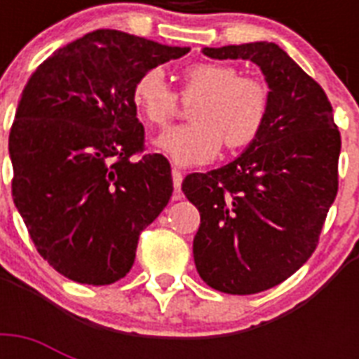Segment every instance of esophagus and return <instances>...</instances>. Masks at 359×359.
I'll return each mask as SVG.
<instances>
[{
  "instance_id": "obj_1",
  "label": "esophagus",
  "mask_w": 359,
  "mask_h": 359,
  "mask_svg": "<svg viewBox=\"0 0 359 359\" xmlns=\"http://www.w3.org/2000/svg\"><path fill=\"white\" fill-rule=\"evenodd\" d=\"M171 177H173V199L175 201H179L180 197H182V191H180V184H182V173H180L179 169H173L171 171Z\"/></svg>"
}]
</instances>
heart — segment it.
Wrapping results in <instances>:
<instances>
[{
  "mask_svg": "<svg viewBox=\"0 0 359 359\" xmlns=\"http://www.w3.org/2000/svg\"><path fill=\"white\" fill-rule=\"evenodd\" d=\"M182 100H194V123L165 130L156 145L179 165H201L222 147L242 151L259 137L270 111V89L255 76H240L225 63H196L182 72ZM132 100L143 119L165 126L179 114V95L162 69H149L135 80Z\"/></svg>",
  "mask_w": 359,
  "mask_h": 359,
  "instance_id": "obj_1",
  "label": "heart"
}]
</instances>
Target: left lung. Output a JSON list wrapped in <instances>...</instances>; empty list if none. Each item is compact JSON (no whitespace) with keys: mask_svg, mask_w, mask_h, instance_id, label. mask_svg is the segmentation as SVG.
I'll use <instances>...</instances> for the list:
<instances>
[{"mask_svg":"<svg viewBox=\"0 0 359 359\" xmlns=\"http://www.w3.org/2000/svg\"><path fill=\"white\" fill-rule=\"evenodd\" d=\"M203 53L253 61L270 87L266 124L245 152L182 180L201 216L194 238L201 279L219 292L255 294L290 278L317 250L339 188L341 134L323 87L278 44Z\"/></svg>","mask_w":359,"mask_h":359,"instance_id":"8db88e82","label":"left lung"}]
</instances>
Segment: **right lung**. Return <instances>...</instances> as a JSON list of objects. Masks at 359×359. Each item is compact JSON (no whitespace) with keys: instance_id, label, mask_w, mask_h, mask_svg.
I'll list each match as a JSON object with an SVG mask.
<instances>
[{"instance_id":"1","label":"right lung","mask_w":359,"mask_h":359,"mask_svg":"<svg viewBox=\"0 0 359 359\" xmlns=\"http://www.w3.org/2000/svg\"><path fill=\"white\" fill-rule=\"evenodd\" d=\"M188 52L97 29L53 52L25 83L8 134L13 199L36 251L65 278H124L141 231L169 203L171 165L145 151L132 89L145 70Z\"/></svg>"}]
</instances>
